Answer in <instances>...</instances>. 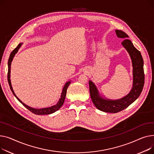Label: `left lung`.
<instances>
[{
  "label": "left lung",
  "mask_w": 154,
  "mask_h": 154,
  "mask_svg": "<svg viewBox=\"0 0 154 154\" xmlns=\"http://www.w3.org/2000/svg\"><path fill=\"white\" fill-rule=\"evenodd\" d=\"M117 37L124 39L122 46L129 54L133 68V83L132 89L124 97L112 100L103 97L92 81H89V93L92 101L97 109L105 112L116 113L124 110L134 102L140 96L144 85L143 61L140 52L135 48L129 36L120 30H116Z\"/></svg>",
  "instance_id": "1"
}]
</instances>
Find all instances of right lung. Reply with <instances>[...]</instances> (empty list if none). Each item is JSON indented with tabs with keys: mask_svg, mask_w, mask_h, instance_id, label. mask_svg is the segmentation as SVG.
<instances>
[{
	"mask_svg": "<svg viewBox=\"0 0 154 154\" xmlns=\"http://www.w3.org/2000/svg\"><path fill=\"white\" fill-rule=\"evenodd\" d=\"M22 45V43H20L19 44V45L12 51V53H11L10 55V57L8 58V75H7V79H8V85L9 86H10L11 90L12 91L13 94L15 96V97L17 99V100L19 101L20 103H22L23 104V106H25L26 109H28L30 111H31L32 112H33L35 114L37 115H46V114H52L53 112H55L56 111H57L58 110H59L61 107L63 106V103H64L65 99V97H66V91H67V89L68 87L69 86V85H70L71 81H67V82L65 83V85H64L62 89V92L61 94V97L60 98L58 102L57 103V104L52 106L51 107H45V108H42V109H36V108H33L32 107H30L29 106H27L26 104H25V103H23L20 99L18 97L16 94H15L12 86V84H11V63L13 60L14 57H15V54L19 51V48H20L21 45Z\"/></svg>",
	"mask_w": 154,
	"mask_h": 154,
	"instance_id": "1",
	"label": "right lung"
}]
</instances>
